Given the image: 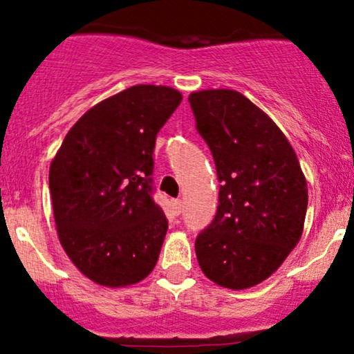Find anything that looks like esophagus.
Masks as SVG:
<instances>
[{
  "label": "esophagus",
  "mask_w": 354,
  "mask_h": 354,
  "mask_svg": "<svg viewBox=\"0 0 354 354\" xmlns=\"http://www.w3.org/2000/svg\"><path fill=\"white\" fill-rule=\"evenodd\" d=\"M171 205H173V209H174V213H176V214H180L181 211H183V201H181V200H174V201L171 203Z\"/></svg>",
  "instance_id": "34e87169"
}]
</instances>
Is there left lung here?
Listing matches in <instances>:
<instances>
[{
  "label": "left lung",
  "instance_id": "obj_1",
  "mask_svg": "<svg viewBox=\"0 0 354 354\" xmlns=\"http://www.w3.org/2000/svg\"><path fill=\"white\" fill-rule=\"evenodd\" d=\"M196 128L216 165V216L194 243L218 286L248 290L283 265L303 234L308 185L278 124L234 89L189 95Z\"/></svg>",
  "mask_w": 354,
  "mask_h": 354
}]
</instances>
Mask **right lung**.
<instances>
[{
    "label": "right lung",
    "instance_id": "1",
    "mask_svg": "<svg viewBox=\"0 0 354 354\" xmlns=\"http://www.w3.org/2000/svg\"><path fill=\"white\" fill-rule=\"evenodd\" d=\"M183 95L136 84L89 108L50 165L56 233L96 284L124 288L153 271L168 221L151 196L156 135Z\"/></svg>",
    "mask_w": 354,
    "mask_h": 354
}]
</instances>
